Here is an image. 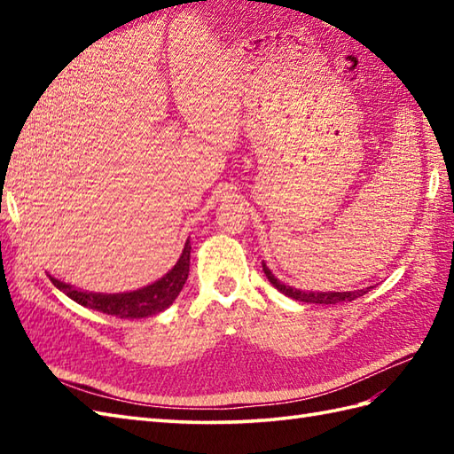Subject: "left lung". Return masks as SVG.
Returning <instances> with one entry per match:
<instances>
[{"mask_svg": "<svg viewBox=\"0 0 454 454\" xmlns=\"http://www.w3.org/2000/svg\"><path fill=\"white\" fill-rule=\"evenodd\" d=\"M263 273L269 278V283H271L277 291H281L283 294L294 298V301H301V302H310V304H340V302H351L355 298H359L363 294L369 293V288H361V291H351V293H306V291H298V288L293 286H286L281 281H277L275 275L269 271V267L263 263Z\"/></svg>", "mask_w": 454, "mask_h": 454, "instance_id": "1", "label": "left lung"}]
</instances>
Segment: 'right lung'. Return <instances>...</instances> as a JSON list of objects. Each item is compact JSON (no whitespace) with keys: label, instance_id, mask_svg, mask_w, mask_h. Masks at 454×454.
I'll list each match as a JSON object with an SVG mask.
<instances>
[{"label":"right lung","instance_id":"right-lung-1","mask_svg":"<svg viewBox=\"0 0 454 454\" xmlns=\"http://www.w3.org/2000/svg\"><path fill=\"white\" fill-rule=\"evenodd\" d=\"M189 263H191V244L187 239V244L183 247V254L179 257V262L176 263V267H173L166 277H161L160 281L144 286L140 291L124 293V294H95V293L78 291V288L58 281L54 277H51V281L56 288H60L66 296H70L72 301H75L85 308H91V310H99L109 316H117V317H122V320H140V317L156 316L158 312L166 310V308L176 301L189 277Z\"/></svg>","mask_w":454,"mask_h":454}]
</instances>
